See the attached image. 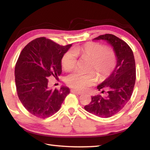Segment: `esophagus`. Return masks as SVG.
Segmentation results:
<instances>
[{"label":"esophagus","instance_id":"esophagus-1","mask_svg":"<svg viewBox=\"0 0 150 150\" xmlns=\"http://www.w3.org/2000/svg\"><path fill=\"white\" fill-rule=\"evenodd\" d=\"M71 93H75V94H77V95H82L83 93L82 92H80V91H78L77 90H75V89H72L71 91Z\"/></svg>","mask_w":150,"mask_h":150}]
</instances>
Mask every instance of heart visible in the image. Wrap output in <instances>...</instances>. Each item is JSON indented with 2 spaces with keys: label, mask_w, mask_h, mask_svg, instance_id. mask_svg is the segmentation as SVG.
<instances>
[{
  "label": "heart",
  "mask_w": 150,
  "mask_h": 150,
  "mask_svg": "<svg viewBox=\"0 0 150 150\" xmlns=\"http://www.w3.org/2000/svg\"><path fill=\"white\" fill-rule=\"evenodd\" d=\"M91 60L88 73L74 71L66 77V83L70 87L85 91L97 81L98 73L100 80L107 79L117 65V55L113 50L97 42H88L80 47L68 50L63 55L61 63L63 69L69 71L77 65V55Z\"/></svg>",
  "instance_id": "obj_1"
}]
</instances>
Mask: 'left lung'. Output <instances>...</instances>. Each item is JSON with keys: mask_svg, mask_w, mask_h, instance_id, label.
<instances>
[{"mask_svg": "<svg viewBox=\"0 0 150 150\" xmlns=\"http://www.w3.org/2000/svg\"><path fill=\"white\" fill-rule=\"evenodd\" d=\"M94 40H104L111 44L117 55V65L97 87L98 91L107 88V96H92L91 103L84 108L98 117L109 118L120 112L130 99L136 81L135 59L130 47L115 35H100Z\"/></svg>", "mask_w": 150, "mask_h": 150, "instance_id": "1", "label": "left lung"}]
</instances>
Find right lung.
I'll return each instance as SVG.
<instances>
[{
	"label": "right lung",
	"instance_id": "right-lung-1",
	"mask_svg": "<svg viewBox=\"0 0 150 150\" xmlns=\"http://www.w3.org/2000/svg\"><path fill=\"white\" fill-rule=\"evenodd\" d=\"M71 46L41 37L28 43L20 53L15 66L17 95L25 108L36 117L44 119L56 113L70 93L65 87L50 88L48 77L62 74L61 59Z\"/></svg>",
	"mask_w": 150,
	"mask_h": 150
}]
</instances>
